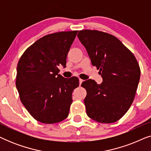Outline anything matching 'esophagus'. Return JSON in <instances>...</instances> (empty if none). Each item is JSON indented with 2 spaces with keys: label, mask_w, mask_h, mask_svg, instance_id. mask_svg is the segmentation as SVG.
Listing matches in <instances>:
<instances>
[{
  "label": "esophagus",
  "mask_w": 151,
  "mask_h": 151,
  "mask_svg": "<svg viewBox=\"0 0 151 151\" xmlns=\"http://www.w3.org/2000/svg\"><path fill=\"white\" fill-rule=\"evenodd\" d=\"M83 81H84V80H83L80 79H80H79V83H80V85H81V84L82 83V82H83Z\"/></svg>",
  "instance_id": "esophagus-1"
}]
</instances>
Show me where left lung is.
<instances>
[{
	"label": "left lung",
	"instance_id": "obj_1",
	"mask_svg": "<svg viewBox=\"0 0 151 151\" xmlns=\"http://www.w3.org/2000/svg\"><path fill=\"white\" fill-rule=\"evenodd\" d=\"M78 37L92 65L100 69L103 82H82L86 114L100 123H113L131 106L140 78V69L133 53L116 37L97 30H82Z\"/></svg>",
	"mask_w": 151,
	"mask_h": 151
}]
</instances>
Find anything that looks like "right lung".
I'll return each instance as SVG.
<instances>
[{
  "label": "right lung",
  "instance_id": "right-lung-1",
  "mask_svg": "<svg viewBox=\"0 0 151 151\" xmlns=\"http://www.w3.org/2000/svg\"><path fill=\"white\" fill-rule=\"evenodd\" d=\"M78 31L43 36L28 47L18 61L16 86L30 115L44 124L64 120L69 115L72 93L79 86L76 77L65 78L58 66L67 56Z\"/></svg>",
  "mask_w": 151,
  "mask_h": 151
}]
</instances>
